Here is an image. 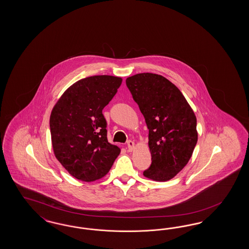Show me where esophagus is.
Returning a JSON list of instances; mask_svg holds the SVG:
<instances>
[{
  "label": "esophagus",
  "instance_id": "esophagus-1",
  "mask_svg": "<svg viewBox=\"0 0 249 249\" xmlns=\"http://www.w3.org/2000/svg\"><path fill=\"white\" fill-rule=\"evenodd\" d=\"M127 145H128V151H131L133 150L135 143H134V142H132V141H128V142H127Z\"/></svg>",
  "mask_w": 249,
  "mask_h": 249
}]
</instances>
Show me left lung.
<instances>
[{"mask_svg":"<svg viewBox=\"0 0 249 249\" xmlns=\"http://www.w3.org/2000/svg\"><path fill=\"white\" fill-rule=\"evenodd\" d=\"M126 85L149 128L151 164L143 175L171 180L188 163L197 143L195 112L180 89L162 75L137 74Z\"/></svg>","mask_w":249,"mask_h":249,"instance_id":"left-lung-1","label":"left lung"}]
</instances>
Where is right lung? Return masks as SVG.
Segmentation results:
<instances>
[{
	"label": "right lung",
	"mask_w": 249,
	"mask_h": 249,
	"mask_svg": "<svg viewBox=\"0 0 249 249\" xmlns=\"http://www.w3.org/2000/svg\"><path fill=\"white\" fill-rule=\"evenodd\" d=\"M122 82L112 75H93L69 87L53 107L50 132L53 152L69 174L84 181L108 173L121 149L109 143L102 114Z\"/></svg>",
	"instance_id": "obj_1"
}]
</instances>
